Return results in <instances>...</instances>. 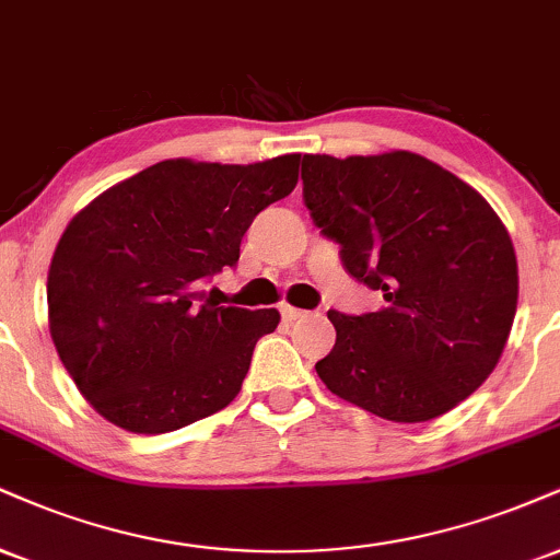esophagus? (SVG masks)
Returning <instances> with one entry per match:
<instances>
[{"instance_id":"1","label":"esophagus","mask_w":560,"mask_h":560,"mask_svg":"<svg viewBox=\"0 0 560 560\" xmlns=\"http://www.w3.org/2000/svg\"><path fill=\"white\" fill-rule=\"evenodd\" d=\"M281 315H284V320H298L305 315V310L300 307H292V305H281Z\"/></svg>"}]
</instances>
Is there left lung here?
<instances>
[{"instance_id":"left-lung-1","label":"left lung","mask_w":560,"mask_h":560,"mask_svg":"<svg viewBox=\"0 0 560 560\" xmlns=\"http://www.w3.org/2000/svg\"><path fill=\"white\" fill-rule=\"evenodd\" d=\"M305 206L341 245L357 281L386 305L331 310V352L315 362L331 394L390 422H428L493 373L518 300L511 237L472 185L420 153L302 156Z\"/></svg>"}]
</instances>
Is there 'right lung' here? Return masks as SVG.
Segmentation results:
<instances>
[{
	"label": "right lung",
	"instance_id": "1",
	"mask_svg": "<svg viewBox=\"0 0 560 560\" xmlns=\"http://www.w3.org/2000/svg\"><path fill=\"white\" fill-rule=\"evenodd\" d=\"M300 153L255 164L166 159L72 215L46 302L59 360L112 425L159 435L224 409L276 307H221L203 281L240 260L262 208L298 187Z\"/></svg>",
	"mask_w": 560,
	"mask_h": 560
}]
</instances>
